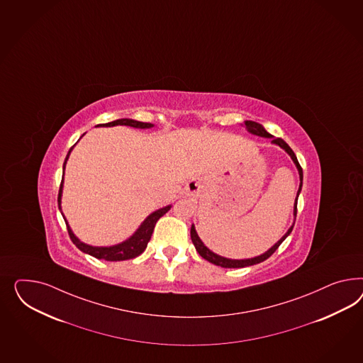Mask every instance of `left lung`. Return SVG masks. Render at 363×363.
<instances>
[{
	"label": "left lung",
	"mask_w": 363,
	"mask_h": 363,
	"mask_svg": "<svg viewBox=\"0 0 363 363\" xmlns=\"http://www.w3.org/2000/svg\"><path fill=\"white\" fill-rule=\"evenodd\" d=\"M244 127L248 130L250 134L259 135V136H264V138H272V139H273L272 142H273L274 145H280L281 148H284V150L289 154L290 157L293 159L294 164H296L297 168H298L301 184L300 188H298V192H297V197H296V203H294V216H296V215H297V200H298V195H300L301 186H302V177H303V175H302V168H301L300 163H298V160H297V156H296V154L293 152V150L290 148L286 142H284L281 138H273V136H272V135H270L269 133L262 127V125H259V123L252 122V121H247V122H244ZM293 227H294V225H291L289 230H288V232L282 236V238L279 240V241H277V242H276V244H274V245H273L268 252H265L264 255H261L259 257H255V259H230L218 256L216 253H213L212 250H209V249L203 244V241H201V240L199 238V236H197L196 230H195V227H194V225L191 227V238H192V242H194L195 248H196L197 252H199V255H200L203 259H206L207 261H209V262H212V264H215V265H218V267H221V268H244V267L255 265V264H259V262H262V261L269 259L270 256H272V255L279 249V247L281 245V242L289 236Z\"/></svg>",
	"instance_id": "obj_1"
}]
</instances>
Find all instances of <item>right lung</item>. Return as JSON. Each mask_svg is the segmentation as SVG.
Masks as SVG:
<instances>
[{
  "label": "right lung",
  "instance_id": "right-lung-1",
  "mask_svg": "<svg viewBox=\"0 0 363 363\" xmlns=\"http://www.w3.org/2000/svg\"><path fill=\"white\" fill-rule=\"evenodd\" d=\"M130 125V127H136V128H150L152 127L151 123H143V122H138V121H133V119H118L114 122H110V123H104L102 127H113V125ZM73 147L70 148V151L67 152V156L65 159V163H63V169L66 166V162L69 159V155L72 152ZM62 184L63 180L61 182V186H60V192H58V208L61 209V196H62ZM171 206L168 207L160 208L155 211L154 213H151L148 218H145L143 221V224L139 227V229L135 232L134 235L128 240L123 241L122 244H118L114 247H91V245H87V244H83L82 241H79L78 238L74 236L73 232L70 227L67 225V232H69V236L72 238L75 247L78 249H81L84 253L93 256L95 259H106V261H123V259H131L138 257L139 255H142L145 252V249L147 248V244L150 241V238L152 236V232L155 228L156 221L159 218H162L163 215H166L167 212L169 211ZM62 213V212H61Z\"/></svg>",
  "mask_w": 363,
  "mask_h": 363
}]
</instances>
